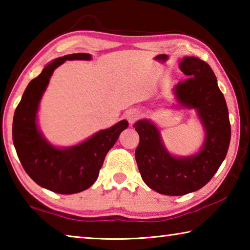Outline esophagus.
<instances>
[{
    "label": "esophagus",
    "instance_id": "esophagus-1",
    "mask_svg": "<svg viewBox=\"0 0 250 250\" xmlns=\"http://www.w3.org/2000/svg\"><path fill=\"white\" fill-rule=\"evenodd\" d=\"M140 117H141V112L137 109H130L125 112V118L130 124H134L135 121L140 119Z\"/></svg>",
    "mask_w": 250,
    "mask_h": 250
}]
</instances>
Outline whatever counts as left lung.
Segmentation results:
<instances>
[{"label":"left lung","mask_w":250,"mask_h":250,"mask_svg":"<svg viewBox=\"0 0 250 250\" xmlns=\"http://www.w3.org/2000/svg\"><path fill=\"white\" fill-rule=\"evenodd\" d=\"M180 68L188 78L173 90L181 104L197 110L206 131L202 150L188 158H175L164 147L152 122L139 120L133 125L140 137L135 161L142 180L155 192L172 196L195 192L208 183L225 159L230 142L227 104L210 66L200 58L185 57Z\"/></svg>","instance_id":"1"}]
</instances>
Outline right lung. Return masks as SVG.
Returning a JSON list of instances; mask_svg holds the SVG:
<instances>
[{
  "label": "right lung",
  "instance_id": "1",
  "mask_svg": "<svg viewBox=\"0 0 250 250\" xmlns=\"http://www.w3.org/2000/svg\"><path fill=\"white\" fill-rule=\"evenodd\" d=\"M73 59L90 61L91 56L71 54L48 64L28 83L13 118V143L25 172L42 188L59 194H74L90 188L99 175L108 151L129 125L122 120L67 149H57L45 140L36 125L39 104L53 71Z\"/></svg>",
  "mask_w": 250,
  "mask_h": 250
}]
</instances>
